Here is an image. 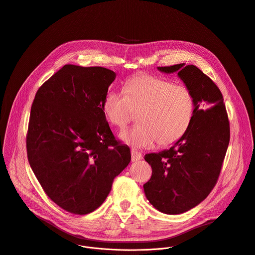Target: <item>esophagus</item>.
Returning a JSON list of instances; mask_svg holds the SVG:
<instances>
[{
    "instance_id": "34e87169",
    "label": "esophagus",
    "mask_w": 255,
    "mask_h": 255,
    "mask_svg": "<svg viewBox=\"0 0 255 255\" xmlns=\"http://www.w3.org/2000/svg\"><path fill=\"white\" fill-rule=\"evenodd\" d=\"M140 159H142V154L139 151L132 149L131 150V160L134 162V161H138Z\"/></svg>"
}]
</instances>
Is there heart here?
Here are the masks:
<instances>
[{
  "instance_id": "1",
  "label": "heart",
  "mask_w": 255,
  "mask_h": 255,
  "mask_svg": "<svg viewBox=\"0 0 255 255\" xmlns=\"http://www.w3.org/2000/svg\"><path fill=\"white\" fill-rule=\"evenodd\" d=\"M195 108L189 88L150 75L127 81L124 93L109 91L103 102L106 118L118 128L137 113L139 124L120 133V139L135 148H149L156 140L163 146L178 141L193 122Z\"/></svg>"
}]
</instances>
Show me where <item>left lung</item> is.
<instances>
[{
	"label": "left lung",
	"instance_id": "left-lung-1",
	"mask_svg": "<svg viewBox=\"0 0 255 255\" xmlns=\"http://www.w3.org/2000/svg\"><path fill=\"white\" fill-rule=\"evenodd\" d=\"M177 72L195 98L196 108L188 132L169 149L144 156L152 175L143 185L149 203L168 215L185 213L204 201L219 177L230 140L223 96L214 82L195 65L157 67Z\"/></svg>",
	"mask_w": 255,
	"mask_h": 255
}]
</instances>
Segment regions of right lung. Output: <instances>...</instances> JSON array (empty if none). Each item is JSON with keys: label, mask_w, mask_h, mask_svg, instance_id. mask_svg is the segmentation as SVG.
Instances as JSON below:
<instances>
[{"label": "right lung", "mask_w": 255, "mask_h": 255, "mask_svg": "<svg viewBox=\"0 0 255 255\" xmlns=\"http://www.w3.org/2000/svg\"><path fill=\"white\" fill-rule=\"evenodd\" d=\"M115 78L105 67L66 64L39 88L31 107L30 166L46 195L72 214L98 209L131 160L103 111Z\"/></svg>", "instance_id": "1"}]
</instances>
